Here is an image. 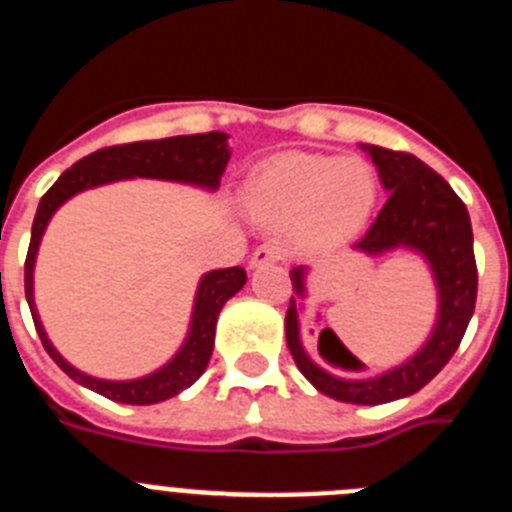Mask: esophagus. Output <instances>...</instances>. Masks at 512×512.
<instances>
[{"instance_id": "esophagus-1", "label": "esophagus", "mask_w": 512, "mask_h": 512, "mask_svg": "<svg viewBox=\"0 0 512 512\" xmlns=\"http://www.w3.org/2000/svg\"><path fill=\"white\" fill-rule=\"evenodd\" d=\"M284 259V248L282 243L277 241H269V243H261L256 251L251 253V269H259V266H269V264H277V261Z\"/></svg>"}]
</instances>
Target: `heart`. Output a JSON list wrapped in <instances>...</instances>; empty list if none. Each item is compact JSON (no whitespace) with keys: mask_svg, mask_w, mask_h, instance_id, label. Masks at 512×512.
<instances>
[{"mask_svg":"<svg viewBox=\"0 0 512 512\" xmlns=\"http://www.w3.org/2000/svg\"><path fill=\"white\" fill-rule=\"evenodd\" d=\"M379 197L374 169L361 158L284 153L248 176L246 210L269 225H295L307 248L351 241L372 217Z\"/></svg>","mask_w":512,"mask_h":512,"instance_id":"b5f03b06","label":"heart"}]
</instances>
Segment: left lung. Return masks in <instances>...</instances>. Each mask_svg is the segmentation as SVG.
<instances>
[{
	"mask_svg": "<svg viewBox=\"0 0 512 512\" xmlns=\"http://www.w3.org/2000/svg\"><path fill=\"white\" fill-rule=\"evenodd\" d=\"M364 151L372 156L379 179L390 192V200L384 202L372 228L366 230L361 241L354 243V248L369 256H379L395 248H413L423 253L425 261L431 264L438 287L436 328L413 359L397 369H390L382 377H336L315 364L302 346L297 302L305 297V266H297L292 269L295 297L289 300L284 330H287L289 354L295 359L297 369L323 395L341 402H354V405H382V402L400 400V397L423 390L425 384L449 364L467 333L474 302H477V261H474V238L467 205L459 200V194L449 187L441 174L425 166L413 153L390 151L382 146H364ZM328 336H333V330L325 328L318 341L320 356H325Z\"/></svg>",
	"mask_w": 512,
	"mask_h": 512,
	"instance_id": "8db88e82",
	"label": "left lung"
}]
</instances>
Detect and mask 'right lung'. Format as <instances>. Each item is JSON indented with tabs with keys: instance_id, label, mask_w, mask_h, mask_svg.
I'll return each instance as SVG.
<instances>
[{
	"instance_id": "right-lung-1",
	"label": "right lung",
	"mask_w": 512,
	"mask_h": 512,
	"mask_svg": "<svg viewBox=\"0 0 512 512\" xmlns=\"http://www.w3.org/2000/svg\"><path fill=\"white\" fill-rule=\"evenodd\" d=\"M228 158V135L217 133V130L197 135H174V138L161 140L122 143V146L99 148V151L76 161L43 194L38 212H35L33 235H30V248H27L25 259V297L30 312H33L35 328H38V336L43 341L45 351L51 354V359L74 382L84 384V387L94 390L97 395H104L107 400L125 402V405H153V402H164L169 397L179 395L182 390H187V387H192L202 377V372L207 369V361L212 356L217 315H220L225 302L246 284V271L241 266H230V269H215L202 277L200 287H197V297H194L192 325H189L187 341L179 348V354L169 364L161 366L158 372L148 374V377L130 379V382H107V379L89 377V374H81L79 369H74L53 348V343L45 336L43 325H40L38 310H35V253H38L40 238H43L45 225L53 217V212L69 197H74L76 192H84V189L99 187V184L107 182H117V179H130V176L169 179V182H187L197 184V187L217 189L220 187V176H223L225 166H228Z\"/></svg>"
}]
</instances>
